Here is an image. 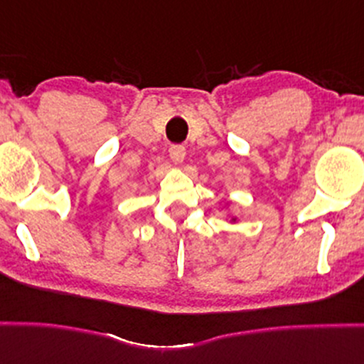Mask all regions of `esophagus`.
I'll list each match as a JSON object with an SVG mask.
<instances>
[{"label":"esophagus","mask_w":364,"mask_h":364,"mask_svg":"<svg viewBox=\"0 0 364 364\" xmlns=\"http://www.w3.org/2000/svg\"><path fill=\"white\" fill-rule=\"evenodd\" d=\"M186 156V149L183 145H171L169 147V157L174 164H181L185 161Z\"/></svg>","instance_id":"esophagus-1"}]
</instances>
